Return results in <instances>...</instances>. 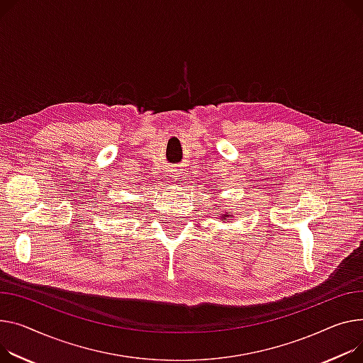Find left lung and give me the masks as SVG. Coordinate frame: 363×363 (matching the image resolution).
Listing matches in <instances>:
<instances>
[{
	"mask_svg": "<svg viewBox=\"0 0 363 363\" xmlns=\"http://www.w3.org/2000/svg\"><path fill=\"white\" fill-rule=\"evenodd\" d=\"M220 217H222V219H223V220H226V219H228V217H229V213H226L225 216H220Z\"/></svg>",
	"mask_w": 363,
	"mask_h": 363,
	"instance_id": "1",
	"label": "left lung"
}]
</instances>
